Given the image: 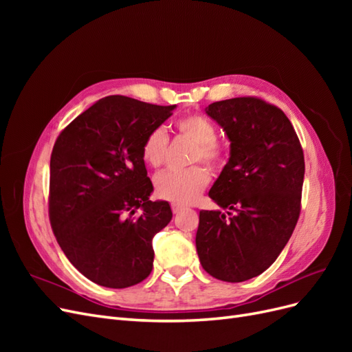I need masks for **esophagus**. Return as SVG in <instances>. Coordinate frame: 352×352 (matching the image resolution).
Listing matches in <instances>:
<instances>
[{
    "mask_svg": "<svg viewBox=\"0 0 352 352\" xmlns=\"http://www.w3.org/2000/svg\"><path fill=\"white\" fill-rule=\"evenodd\" d=\"M185 207L182 206V204H176V202H172V211L175 212V214H177V212L180 211V210H184Z\"/></svg>",
    "mask_w": 352,
    "mask_h": 352,
    "instance_id": "34e87169",
    "label": "esophagus"
}]
</instances>
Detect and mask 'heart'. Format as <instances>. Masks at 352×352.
Listing matches in <instances>:
<instances>
[{
    "instance_id": "heart-1",
    "label": "heart",
    "mask_w": 352,
    "mask_h": 352,
    "mask_svg": "<svg viewBox=\"0 0 352 352\" xmlns=\"http://www.w3.org/2000/svg\"><path fill=\"white\" fill-rule=\"evenodd\" d=\"M175 127L179 135L195 142L190 154V163L202 162L212 168H221L228 163L229 153L225 144L217 140V127L208 117L202 114H188L176 120ZM144 162L154 168L163 166L168 151V136L162 127H155L145 136L142 142ZM210 175L202 166H192L185 170H170L155 177V194L162 199L176 204H190L206 189Z\"/></svg>"
}]
</instances>
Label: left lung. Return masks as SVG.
I'll return each mask as SVG.
<instances>
[{
	"mask_svg": "<svg viewBox=\"0 0 352 352\" xmlns=\"http://www.w3.org/2000/svg\"><path fill=\"white\" fill-rule=\"evenodd\" d=\"M206 113L230 141V158L210 189L217 206L199 211L197 252L212 278L243 282L267 270L301 211L304 153L286 114L257 97L210 104Z\"/></svg>",
	"mask_w": 352,
	"mask_h": 352,
	"instance_id": "left-lung-1",
	"label": "left lung"
}]
</instances>
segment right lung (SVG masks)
I'll list each match as a JSON object with an SVG mask.
<instances>
[{"label": "right lung", "instance_id": "right-lung-1", "mask_svg": "<svg viewBox=\"0 0 352 352\" xmlns=\"http://www.w3.org/2000/svg\"><path fill=\"white\" fill-rule=\"evenodd\" d=\"M175 107L110 95L66 126L52 148L51 228L69 261L94 283L122 289L153 270V238L173 214L167 201L150 199L141 150ZM138 208L142 216L132 218Z\"/></svg>", "mask_w": 352, "mask_h": 352}]
</instances>
